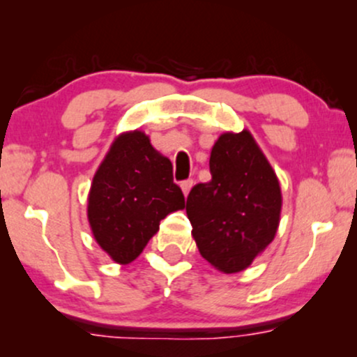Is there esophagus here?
<instances>
[{"mask_svg":"<svg viewBox=\"0 0 357 357\" xmlns=\"http://www.w3.org/2000/svg\"><path fill=\"white\" fill-rule=\"evenodd\" d=\"M192 188V179H186V181H181V190L184 192V196H188V192Z\"/></svg>","mask_w":357,"mask_h":357,"instance_id":"obj_1","label":"esophagus"}]
</instances>
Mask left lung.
I'll return each mask as SVG.
<instances>
[{
    "instance_id": "1",
    "label": "left lung",
    "mask_w": 357,
    "mask_h": 357,
    "mask_svg": "<svg viewBox=\"0 0 357 357\" xmlns=\"http://www.w3.org/2000/svg\"><path fill=\"white\" fill-rule=\"evenodd\" d=\"M211 181L188 195L192 238L208 264L223 273L252 265L275 238L282 192L275 171L248 130L225 132L210 155Z\"/></svg>"
}]
</instances>
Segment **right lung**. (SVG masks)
Listing matches in <instances>:
<instances>
[{
	"instance_id": "right-lung-1",
	"label": "right lung",
	"mask_w": 357,
	"mask_h": 357,
	"mask_svg": "<svg viewBox=\"0 0 357 357\" xmlns=\"http://www.w3.org/2000/svg\"><path fill=\"white\" fill-rule=\"evenodd\" d=\"M184 195L173 165L141 130L121 134L93 176L87 216L93 238L114 261L130 264L169 213L183 210Z\"/></svg>"
}]
</instances>
